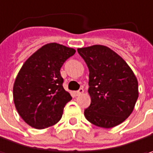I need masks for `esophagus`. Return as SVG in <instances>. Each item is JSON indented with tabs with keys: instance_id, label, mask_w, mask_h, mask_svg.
I'll list each match as a JSON object with an SVG mask.
<instances>
[{
	"instance_id": "obj_1",
	"label": "esophagus",
	"mask_w": 153,
	"mask_h": 153,
	"mask_svg": "<svg viewBox=\"0 0 153 153\" xmlns=\"http://www.w3.org/2000/svg\"><path fill=\"white\" fill-rule=\"evenodd\" d=\"M83 92H84V89L80 88V89L79 90V91H75V92H74V94H75V96H79V95H81Z\"/></svg>"
}]
</instances>
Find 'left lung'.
Segmentation results:
<instances>
[{"mask_svg":"<svg viewBox=\"0 0 153 153\" xmlns=\"http://www.w3.org/2000/svg\"><path fill=\"white\" fill-rule=\"evenodd\" d=\"M89 69L91 104L84 115L90 123L110 128L133 112L139 91L138 80L127 62L103 45L78 49Z\"/></svg>","mask_w":153,"mask_h":153,"instance_id":"left-lung-1","label":"left lung"}]
</instances>
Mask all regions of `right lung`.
I'll list each match as a JSON object with an SVG mask.
<instances>
[{"label": "right lung", "mask_w": 153, "mask_h": 153, "mask_svg": "<svg viewBox=\"0 0 153 153\" xmlns=\"http://www.w3.org/2000/svg\"><path fill=\"white\" fill-rule=\"evenodd\" d=\"M75 50L56 43L43 45L23 64L13 85V102L29 126L43 129L62 118L72 99L62 86L60 69Z\"/></svg>", "instance_id": "add662e5"}]
</instances>
